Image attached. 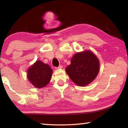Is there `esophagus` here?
I'll return each instance as SVG.
<instances>
[{
    "label": "esophagus",
    "mask_w": 128,
    "mask_h": 128,
    "mask_svg": "<svg viewBox=\"0 0 128 128\" xmlns=\"http://www.w3.org/2000/svg\"><path fill=\"white\" fill-rule=\"evenodd\" d=\"M62 68H63V66H60L59 67H58V68H56V69H62Z\"/></svg>",
    "instance_id": "obj_1"
}]
</instances>
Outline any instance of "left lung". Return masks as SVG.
<instances>
[{
  "instance_id": "obj_1",
  "label": "left lung",
  "mask_w": 128,
  "mask_h": 128,
  "mask_svg": "<svg viewBox=\"0 0 128 128\" xmlns=\"http://www.w3.org/2000/svg\"><path fill=\"white\" fill-rule=\"evenodd\" d=\"M99 70V60L90 50H85L74 54L70 64L66 71L71 80L80 86H85L95 80Z\"/></svg>"
}]
</instances>
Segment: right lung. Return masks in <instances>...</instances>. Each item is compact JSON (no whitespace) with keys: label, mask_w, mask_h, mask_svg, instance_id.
<instances>
[{"label":"right lung","mask_w":128,"mask_h":128,"mask_svg":"<svg viewBox=\"0 0 128 128\" xmlns=\"http://www.w3.org/2000/svg\"><path fill=\"white\" fill-rule=\"evenodd\" d=\"M53 70L48 64L36 60L28 69L27 78L32 85L36 88H42L50 81Z\"/></svg>","instance_id":"obj_1"}]
</instances>
